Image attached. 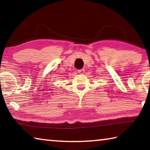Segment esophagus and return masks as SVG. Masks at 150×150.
Instances as JSON below:
<instances>
[{"instance_id":"esophagus-1","label":"esophagus","mask_w":150,"mask_h":150,"mask_svg":"<svg viewBox=\"0 0 150 150\" xmlns=\"http://www.w3.org/2000/svg\"><path fill=\"white\" fill-rule=\"evenodd\" d=\"M78 73H80V74H83V73H85V69H81L78 70Z\"/></svg>"}]
</instances>
